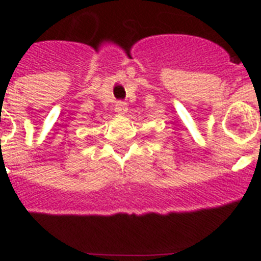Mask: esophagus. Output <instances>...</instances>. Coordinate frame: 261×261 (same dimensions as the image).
<instances>
[{"label": "esophagus", "mask_w": 261, "mask_h": 261, "mask_svg": "<svg viewBox=\"0 0 261 261\" xmlns=\"http://www.w3.org/2000/svg\"><path fill=\"white\" fill-rule=\"evenodd\" d=\"M126 110H128V108H126V103L117 102L116 105H115V111H116L119 115H125Z\"/></svg>", "instance_id": "34e87169"}]
</instances>
